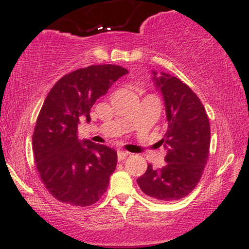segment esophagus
I'll use <instances>...</instances> for the list:
<instances>
[{"mask_svg":"<svg viewBox=\"0 0 249 249\" xmlns=\"http://www.w3.org/2000/svg\"><path fill=\"white\" fill-rule=\"evenodd\" d=\"M117 156H118V161H123L124 159H126V157L128 156L127 152H124V151H121L118 150V152H117Z\"/></svg>","mask_w":249,"mask_h":249,"instance_id":"1","label":"esophagus"}]
</instances>
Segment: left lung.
I'll return each mask as SVG.
<instances>
[{
  "instance_id": "left-lung-1",
  "label": "left lung",
  "mask_w": 249,
  "mask_h": 249,
  "mask_svg": "<svg viewBox=\"0 0 249 249\" xmlns=\"http://www.w3.org/2000/svg\"><path fill=\"white\" fill-rule=\"evenodd\" d=\"M152 73L166 111V133L159 142L167 150L166 164L157 170L150 164L137 182L151 198L173 201L190 194L200 181L210 156V121L204 105L188 85L168 73Z\"/></svg>"
}]
</instances>
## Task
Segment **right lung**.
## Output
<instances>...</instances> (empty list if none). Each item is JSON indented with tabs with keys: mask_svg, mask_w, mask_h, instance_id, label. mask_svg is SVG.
Returning a JSON list of instances; mask_svg holds the SVG:
<instances>
[{
	"mask_svg": "<svg viewBox=\"0 0 249 249\" xmlns=\"http://www.w3.org/2000/svg\"><path fill=\"white\" fill-rule=\"evenodd\" d=\"M128 71L113 64L90 65L62 77L43 103L33 134L36 167L53 198L85 207L102 198L117 166V152L107 145L79 141V118L90 122L99 97Z\"/></svg>",
	"mask_w": 249,
	"mask_h": 249,
	"instance_id": "1",
	"label": "right lung"
}]
</instances>
